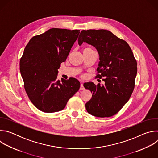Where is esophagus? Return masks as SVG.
I'll return each instance as SVG.
<instances>
[{
  "label": "esophagus",
  "mask_w": 158,
  "mask_h": 158,
  "mask_svg": "<svg viewBox=\"0 0 158 158\" xmlns=\"http://www.w3.org/2000/svg\"><path fill=\"white\" fill-rule=\"evenodd\" d=\"M84 87L83 85L82 84H81V86H80V90H84Z\"/></svg>",
  "instance_id": "obj_1"
}]
</instances>
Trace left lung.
Here are the masks:
<instances>
[{
  "mask_svg": "<svg viewBox=\"0 0 158 158\" xmlns=\"http://www.w3.org/2000/svg\"><path fill=\"white\" fill-rule=\"evenodd\" d=\"M86 42L95 47L99 56L97 78L104 81L101 85L85 82L84 87L92 93L86 104L88 113L99 118L115 115L129 101L134 88L137 62L129 44L104 29L81 31L79 46Z\"/></svg>",
  "mask_w": 158,
  "mask_h": 158,
  "instance_id": "8db88e82",
  "label": "left lung"
}]
</instances>
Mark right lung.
Returning a JSON list of instances; mask_svg holds the SVG:
<instances>
[{
    "instance_id": "right-lung-1",
    "label": "right lung",
    "mask_w": 158,
    "mask_h": 158,
    "mask_svg": "<svg viewBox=\"0 0 158 158\" xmlns=\"http://www.w3.org/2000/svg\"><path fill=\"white\" fill-rule=\"evenodd\" d=\"M79 30L52 28L33 37L20 60V72L26 93L32 103L44 112L64 109L80 88L73 77L57 79L58 69L65 62Z\"/></svg>"
}]
</instances>
